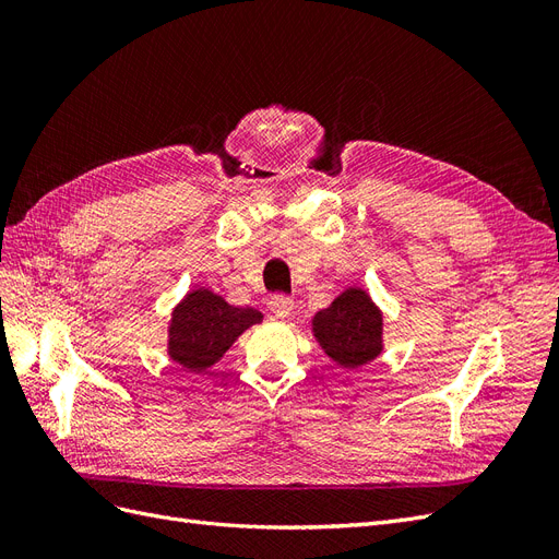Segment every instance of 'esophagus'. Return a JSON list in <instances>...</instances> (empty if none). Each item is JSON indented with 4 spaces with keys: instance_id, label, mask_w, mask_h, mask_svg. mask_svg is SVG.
Segmentation results:
<instances>
[{
    "instance_id": "34e87169",
    "label": "esophagus",
    "mask_w": 559,
    "mask_h": 559,
    "mask_svg": "<svg viewBox=\"0 0 559 559\" xmlns=\"http://www.w3.org/2000/svg\"><path fill=\"white\" fill-rule=\"evenodd\" d=\"M294 310V298L286 296V294H275L273 298H270V312H273L275 317L280 319H286L292 314Z\"/></svg>"
}]
</instances>
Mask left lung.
<instances>
[{"instance_id":"8db88e82","label":"left lung","mask_w":559,"mask_h":559,"mask_svg":"<svg viewBox=\"0 0 559 559\" xmlns=\"http://www.w3.org/2000/svg\"><path fill=\"white\" fill-rule=\"evenodd\" d=\"M312 331L329 357L359 368L382 352V314L361 289H347L312 319Z\"/></svg>"}]
</instances>
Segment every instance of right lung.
<instances>
[{
    "mask_svg": "<svg viewBox=\"0 0 559 559\" xmlns=\"http://www.w3.org/2000/svg\"><path fill=\"white\" fill-rule=\"evenodd\" d=\"M263 314L253 308H235L207 289H195L186 296L173 312L170 324V357L193 370L216 364L224 352L238 341V335L251 324H259Z\"/></svg>",
    "mask_w": 559,
    "mask_h": 559,
    "instance_id": "right-lung-1",
    "label": "right lung"
}]
</instances>
